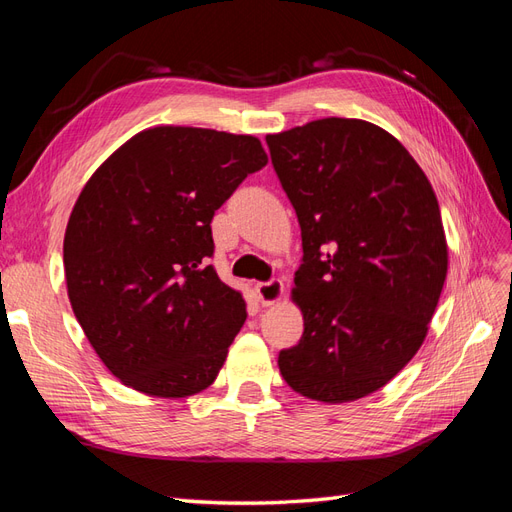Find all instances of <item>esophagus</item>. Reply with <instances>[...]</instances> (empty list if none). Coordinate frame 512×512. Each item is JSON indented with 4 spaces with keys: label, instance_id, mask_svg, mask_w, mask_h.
I'll return each instance as SVG.
<instances>
[{
    "label": "esophagus",
    "instance_id": "obj_1",
    "mask_svg": "<svg viewBox=\"0 0 512 512\" xmlns=\"http://www.w3.org/2000/svg\"><path fill=\"white\" fill-rule=\"evenodd\" d=\"M255 291H257V298H259L261 306H272L283 298L285 287H283V281L272 279L268 283H257Z\"/></svg>",
    "mask_w": 512,
    "mask_h": 512
}]
</instances>
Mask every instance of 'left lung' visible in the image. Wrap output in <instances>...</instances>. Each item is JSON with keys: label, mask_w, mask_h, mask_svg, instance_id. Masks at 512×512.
Returning <instances> with one entry per match:
<instances>
[{"label": "left lung", "mask_w": 512, "mask_h": 512, "mask_svg": "<svg viewBox=\"0 0 512 512\" xmlns=\"http://www.w3.org/2000/svg\"><path fill=\"white\" fill-rule=\"evenodd\" d=\"M266 141L304 253L291 289L304 332L279 354L281 375L306 399H362L416 356L440 300L448 246L433 186L364 120L324 118Z\"/></svg>", "instance_id": "8db88e82"}]
</instances>
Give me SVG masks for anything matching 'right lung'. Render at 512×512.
<instances>
[{
  "label": "right lung",
  "instance_id": "obj_1",
  "mask_svg": "<svg viewBox=\"0 0 512 512\" xmlns=\"http://www.w3.org/2000/svg\"><path fill=\"white\" fill-rule=\"evenodd\" d=\"M268 154L251 135L141 130L102 163L70 212L72 311L105 367L150 397L206 390L246 319L208 261L212 216Z\"/></svg>",
  "mask_w": 512,
  "mask_h": 512
}]
</instances>
